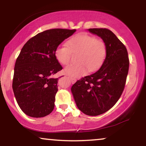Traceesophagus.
<instances>
[{
    "label": "esophagus",
    "instance_id": "esophagus-1",
    "mask_svg": "<svg viewBox=\"0 0 146 146\" xmlns=\"http://www.w3.org/2000/svg\"><path fill=\"white\" fill-rule=\"evenodd\" d=\"M69 78L70 79V80H71V82H72V83H74L76 81V79L74 78H72V77H69Z\"/></svg>",
    "mask_w": 146,
    "mask_h": 146
}]
</instances>
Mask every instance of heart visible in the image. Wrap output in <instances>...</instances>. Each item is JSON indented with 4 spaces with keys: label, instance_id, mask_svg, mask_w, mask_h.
Wrapping results in <instances>:
<instances>
[{
    "label": "heart",
    "instance_id": "obj_1",
    "mask_svg": "<svg viewBox=\"0 0 146 146\" xmlns=\"http://www.w3.org/2000/svg\"><path fill=\"white\" fill-rule=\"evenodd\" d=\"M72 54H80V64L68 66L64 68V73L70 76L79 77L86 74L88 70L94 72L101 67L106 57L107 48L102 40L81 33L70 39L67 46H58L54 56L60 64L67 65L70 62Z\"/></svg>",
    "mask_w": 146,
    "mask_h": 146
}]
</instances>
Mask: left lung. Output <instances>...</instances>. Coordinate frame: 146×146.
Here are the masks:
<instances>
[{"label":"left lung","mask_w":146,"mask_h":146,"mask_svg":"<svg viewBox=\"0 0 146 146\" xmlns=\"http://www.w3.org/2000/svg\"><path fill=\"white\" fill-rule=\"evenodd\" d=\"M104 42L107 54L99 70L82 78L72 86L77 107L88 115H98L115 104L124 89L129 70V58L124 44L107 29H90Z\"/></svg>","instance_id":"8db88e82"}]
</instances>
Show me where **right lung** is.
<instances>
[{"label": "right lung", "mask_w": 146, "mask_h": 146, "mask_svg": "<svg viewBox=\"0 0 146 146\" xmlns=\"http://www.w3.org/2000/svg\"><path fill=\"white\" fill-rule=\"evenodd\" d=\"M76 31L47 30L29 39L22 48L16 60L13 89L19 107L29 116L44 117L54 110L58 78L51 76L62 69L54 51Z\"/></svg>", "instance_id": "add662e5"}]
</instances>
